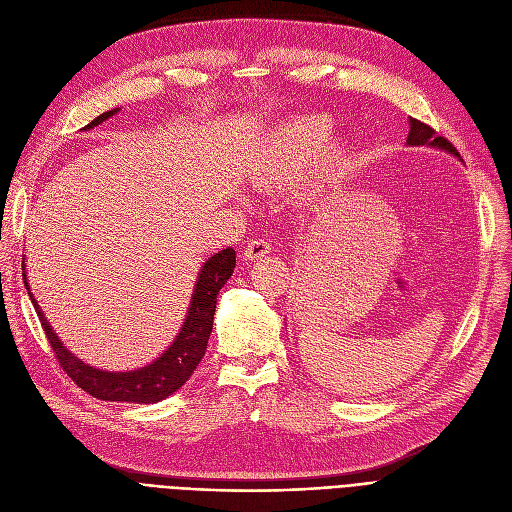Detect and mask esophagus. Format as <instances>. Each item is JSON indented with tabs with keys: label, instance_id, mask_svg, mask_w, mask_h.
Instances as JSON below:
<instances>
[{
	"label": "esophagus",
	"instance_id": "34e87169",
	"mask_svg": "<svg viewBox=\"0 0 512 512\" xmlns=\"http://www.w3.org/2000/svg\"><path fill=\"white\" fill-rule=\"evenodd\" d=\"M270 251H272V242L263 240V238H255V240H249V242H247V249H244L242 257L249 259V261H253V259H263Z\"/></svg>",
	"mask_w": 512,
	"mask_h": 512
}]
</instances>
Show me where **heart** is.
<instances>
[{"instance_id": "heart-1", "label": "heart", "mask_w": 512, "mask_h": 512, "mask_svg": "<svg viewBox=\"0 0 512 512\" xmlns=\"http://www.w3.org/2000/svg\"><path fill=\"white\" fill-rule=\"evenodd\" d=\"M332 121L324 115H301L282 125L261 165L263 182L284 186L307 169V184H328L345 167V150L328 140Z\"/></svg>"}]
</instances>
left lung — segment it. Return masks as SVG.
<instances>
[{
  "label": "left lung",
  "mask_w": 512,
  "mask_h": 512,
  "mask_svg": "<svg viewBox=\"0 0 512 512\" xmlns=\"http://www.w3.org/2000/svg\"><path fill=\"white\" fill-rule=\"evenodd\" d=\"M406 144H408V146H429V148H439V150H446V152H450L452 157L460 159V154L456 152V148H454L446 138L435 136V131H433L429 125L420 123V121H416V119H410V131H408V140H406ZM460 161H462V159H460Z\"/></svg>",
  "instance_id": "8db88e82"
}]
</instances>
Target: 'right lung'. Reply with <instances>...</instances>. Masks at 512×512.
<instances>
[{
	"label": "right lung",
	"instance_id": "add662e5",
	"mask_svg": "<svg viewBox=\"0 0 512 512\" xmlns=\"http://www.w3.org/2000/svg\"><path fill=\"white\" fill-rule=\"evenodd\" d=\"M119 110L121 108H113L108 110V113H102L83 129H92L104 123L106 119L117 115ZM22 268H27L25 261H22ZM234 268H236V251L232 247L211 255L201 265V272L196 276L186 318L173 343L159 355L157 360H152L142 368L123 370V372L94 368L90 364H85L83 360H79L77 355L66 349L64 343L58 339V335L50 326L46 314L41 311L33 293H29V297L33 301L39 322L43 330H46V337L56 353L62 370L69 374L83 391H87L92 397L104 399V402L157 404L180 389L190 379L198 362L203 360L209 337H211V328H213L217 295L221 291V286H224L234 274ZM22 280H25V286L29 291L27 270L22 274Z\"/></svg>",
	"mask_w": 512,
	"mask_h": 512
}]
</instances>
